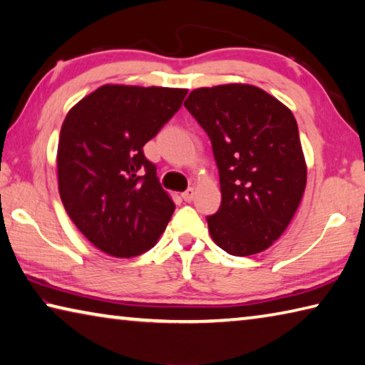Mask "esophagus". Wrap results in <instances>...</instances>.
I'll return each mask as SVG.
<instances>
[{"instance_id": "34e87169", "label": "esophagus", "mask_w": 365, "mask_h": 365, "mask_svg": "<svg viewBox=\"0 0 365 365\" xmlns=\"http://www.w3.org/2000/svg\"><path fill=\"white\" fill-rule=\"evenodd\" d=\"M195 193H196V191H195V188H193V187H191V188H188L187 191H183V193H182V197H183V200H185V201H187V202H190V201H193V197H195Z\"/></svg>"}]
</instances>
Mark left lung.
Here are the masks:
<instances>
[{"label": "left lung", "mask_w": 365, "mask_h": 365, "mask_svg": "<svg viewBox=\"0 0 365 365\" xmlns=\"http://www.w3.org/2000/svg\"><path fill=\"white\" fill-rule=\"evenodd\" d=\"M185 108L211 138L222 202L209 215L214 243L257 255L282 237L302 200L307 168L292 110L248 83L196 88Z\"/></svg>", "instance_id": "obj_1"}]
</instances>
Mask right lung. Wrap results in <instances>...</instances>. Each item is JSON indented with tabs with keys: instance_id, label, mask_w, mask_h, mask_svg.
Masks as SVG:
<instances>
[{
	"instance_id": "right-lung-1",
	"label": "right lung",
	"mask_w": 365,
	"mask_h": 365,
	"mask_svg": "<svg viewBox=\"0 0 365 365\" xmlns=\"http://www.w3.org/2000/svg\"><path fill=\"white\" fill-rule=\"evenodd\" d=\"M188 90L103 85L67 113L58 145L61 201L91 245L135 257L158 243L175 205L143 146Z\"/></svg>"
}]
</instances>
